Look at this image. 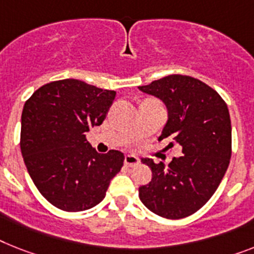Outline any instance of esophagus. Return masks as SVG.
Wrapping results in <instances>:
<instances>
[{
    "instance_id": "esophagus-1",
    "label": "esophagus",
    "mask_w": 254,
    "mask_h": 254,
    "mask_svg": "<svg viewBox=\"0 0 254 254\" xmlns=\"http://www.w3.org/2000/svg\"><path fill=\"white\" fill-rule=\"evenodd\" d=\"M125 165L128 167L139 166L140 160L136 156H133V154H127V156L125 157Z\"/></svg>"
}]
</instances>
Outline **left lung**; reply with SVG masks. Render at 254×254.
Here are the masks:
<instances>
[{
	"instance_id": "left-lung-1",
	"label": "left lung",
	"mask_w": 254,
	"mask_h": 254,
	"mask_svg": "<svg viewBox=\"0 0 254 254\" xmlns=\"http://www.w3.org/2000/svg\"><path fill=\"white\" fill-rule=\"evenodd\" d=\"M160 98L167 109V122L158 141L182 146V157L166 166L149 158L141 162L152 170L149 184L139 197L154 214L179 219L193 214L214 194L231 158V119L226 102L198 79L169 75L139 87Z\"/></svg>"
}]
</instances>
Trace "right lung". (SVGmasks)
<instances>
[{
    "mask_svg": "<svg viewBox=\"0 0 254 254\" xmlns=\"http://www.w3.org/2000/svg\"><path fill=\"white\" fill-rule=\"evenodd\" d=\"M115 94L64 79L39 88L24 104L23 160L40 193L61 210L83 211L100 204L122 169V152L101 154L85 139L91 127L104 122Z\"/></svg>",
    "mask_w": 254,
    "mask_h": 254,
    "instance_id": "obj_1",
    "label": "right lung"
}]
</instances>
